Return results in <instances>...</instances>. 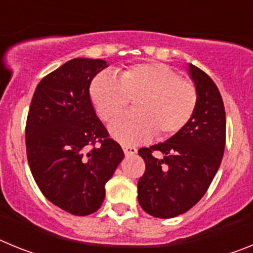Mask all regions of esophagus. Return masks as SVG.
Listing matches in <instances>:
<instances>
[{"label": "esophagus", "instance_id": "1", "mask_svg": "<svg viewBox=\"0 0 253 253\" xmlns=\"http://www.w3.org/2000/svg\"><path fill=\"white\" fill-rule=\"evenodd\" d=\"M123 151H124V153L126 154V156H129V154L137 153V148H135V147H130V146H123Z\"/></svg>", "mask_w": 253, "mask_h": 253}]
</instances>
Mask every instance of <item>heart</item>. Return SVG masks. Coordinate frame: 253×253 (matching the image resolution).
I'll return each mask as SVG.
<instances>
[{
    "label": "heart",
    "mask_w": 253,
    "mask_h": 253,
    "mask_svg": "<svg viewBox=\"0 0 253 253\" xmlns=\"http://www.w3.org/2000/svg\"><path fill=\"white\" fill-rule=\"evenodd\" d=\"M90 96L104 120L135 99L134 110L116 116L109 125L111 137L123 144L146 142L178 133L193 116L198 93L191 82L163 63H140L124 69L116 77L101 72L93 78Z\"/></svg>",
    "instance_id": "heart-1"
}]
</instances>
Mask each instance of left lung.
<instances>
[{
    "label": "left lung",
    "instance_id": "obj_1",
    "mask_svg": "<svg viewBox=\"0 0 253 253\" xmlns=\"http://www.w3.org/2000/svg\"><path fill=\"white\" fill-rule=\"evenodd\" d=\"M198 101L191 119L166 142L138 151L146 161V172L138 181V202L156 218H173L186 213L207 193L225 147V111L213 80L189 64ZM154 150L164 154L153 156Z\"/></svg>",
    "mask_w": 253,
    "mask_h": 253
}]
</instances>
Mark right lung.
I'll return each instance as SVG.
<instances>
[{
	"mask_svg": "<svg viewBox=\"0 0 253 253\" xmlns=\"http://www.w3.org/2000/svg\"><path fill=\"white\" fill-rule=\"evenodd\" d=\"M106 67L102 59L68 60L39 82L29 109L31 173L49 202L73 215H88L101 207L105 184L124 158L90 97L91 81Z\"/></svg>",
	"mask_w": 253,
	"mask_h": 253,
	"instance_id": "right-lung-1",
	"label": "right lung"
}]
</instances>
